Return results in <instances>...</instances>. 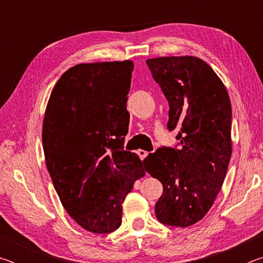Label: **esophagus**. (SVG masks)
<instances>
[{"label":"esophagus","mask_w":263,"mask_h":263,"mask_svg":"<svg viewBox=\"0 0 263 263\" xmlns=\"http://www.w3.org/2000/svg\"><path fill=\"white\" fill-rule=\"evenodd\" d=\"M138 155H139L141 160H144L148 155V152H146V151H144V149H139L138 151Z\"/></svg>","instance_id":"1"}]
</instances>
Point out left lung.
Returning <instances> with one entry per match:
<instances>
[{"label":"left lung","instance_id":"1","mask_svg":"<svg viewBox=\"0 0 263 263\" xmlns=\"http://www.w3.org/2000/svg\"><path fill=\"white\" fill-rule=\"evenodd\" d=\"M169 104V131H179V148L159 147L144 160L162 183L155 216L164 225L188 228L210 210L232 154V109L221 80L196 57L146 60Z\"/></svg>","mask_w":263,"mask_h":263}]
</instances>
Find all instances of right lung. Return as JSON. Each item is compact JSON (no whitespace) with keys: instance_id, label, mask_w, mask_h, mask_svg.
Instances as JSON below:
<instances>
[{"instance_id":"right-lung-1","label":"right lung","mask_w":263,"mask_h":263,"mask_svg":"<svg viewBox=\"0 0 263 263\" xmlns=\"http://www.w3.org/2000/svg\"><path fill=\"white\" fill-rule=\"evenodd\" d=\"M133 62L80 64L58 80L43 123L47 171L62 206L89 232L122 224L123 202L145 175L137 154L124 151Z\"/></svg>"}]
</instances>
